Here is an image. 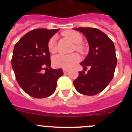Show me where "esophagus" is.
<instances>
[{
  "mask_svg": "<svg viewBox=\"0 0 132 132\" xmlns=\"http://www.w3.org/2000/svg\"><path fill=\"white\" fill-rule=\"evenodd\" d=\"M67 72H68V70H67V69H63V73H65V74H66Z\"/></svg>",
  "mask_w": 132,
  "mask_h": 132,
  "instance_id": "obj_1",
  "label": "esophagus"
}]
</instances>
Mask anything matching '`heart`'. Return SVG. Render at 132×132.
<instances>
[{
  "instance_id": "obj_1",
  "label": "heart",
  "mask_w": 132,
  "mask_h": 132,
  "mask_svg": "<svg viewBox=\"0 0 132 132\" xmlns=\"http://www.w3.org/2000/svg\"><path fill=\"white\" fill-rule=\"evenodd\" d=\"M62 36L68 39L72 43L75 44L73 50H76L80 54H85L87 53V47L81 42H82V36L80 33L72 30H67L62 32ZM47 48L49 52L54 53L57 51V44L55 37H52L49 40L47 44ZM80 61V56L78 53H74L71 55L58 54L54 56L53 58V64L55 67L62 68L65 69L71 68L75 64Z\"/></svg>"
}]
</instances>
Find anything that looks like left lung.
Segmentation results:
<instances>
[{"label":"left lung","instance_id":"1","mask_svg":"<svg viewBox=\"0 0 132 132\" xmlns=\"http://www.w3.org/2000/svg\"><path fill=\"white\" fill-rule=\"evenodd\" d=\"M75 30L82 32L89 44V53L80 63L84 71L79 73L73 85L79 93L93 96L102 92L114 77L117 63L114 43L106 34L94 28H77ZM90 69L85 73L87 67Z\"/></svg>","mask_w":132,"mask_h":132}]
</instances>
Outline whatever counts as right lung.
<instances>
[{
  "mask_svg": "<svg viewBox=\"0 0 132 132\" xmlns=\"http://www.w3.org/2000/svg\"><path fill=\"white\" fill-rule=\"evenodd\" d=\"M59 29L39 28L26 34L14 47L12 67L23 90L32 97L43 98L52 95L57 81L63 75L61 69H52L49 40ZM46 70L45 73L42 70Z\"/></svg>",
  "mask_w": 132,
  "mask_h": 132,
  "instance_id": "obj_1",
  "label": "right lung"
}]
</instances>
